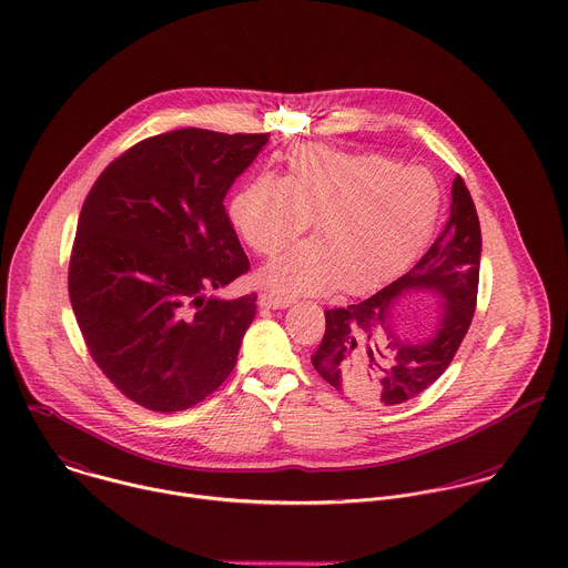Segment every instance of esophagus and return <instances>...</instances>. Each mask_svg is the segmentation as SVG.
Masks as SVG:
<instances>
[{
	"label": "esophagus",
	"mask_w": 568,
	"mask_h": 568,
	"mask_svg": "<svg viewBox=\"0 0 568 568\" xmlns=\"http://www.w3.org/2000/svg\"><path fill=\"white\" fill-rule=\"evenodd\" d=\"M258 305L265 307V310H285V307L292 305V301L285 298V296H276V294H272V292H263V294L258 296Z\"/></svg>",
	"instance_id": "esophagus-1"
}]
</instances>
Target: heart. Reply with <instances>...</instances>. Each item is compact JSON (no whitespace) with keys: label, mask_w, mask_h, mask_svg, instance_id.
Wrapping results in <instances>:
<instances>
[{"label":"heart","mask_w":568,"mask_h":568,"mask_svg":"<svg viewBox=\"0 0 568 568\" xmlns=\"http://www.w3.org/2000/svg\"><path fill=\"white\" fill-rule=\"evenodd\" d=\"M439 217V189L424 169L377 153L303 144L283 180L261 175L230 204V222L258 254H276L312 220L316 236L272 258L261 281L278 294H366L402 274Z\"/></svg>","instance_id":"1"}]
</instances>
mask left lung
Returning a JSON list of instances; mask_svg holds the SVG:
<instances>
[{
    "mask_svg": "<svg viewBox=\"0 0 568 568\" xmlns=\"http://www.w3.org/2000/svg\"><path fill=\"white\" fill-rule=\"evenodd\" d=\"M478 267L480 224L456 175L450 220L419 263L371 298L325 312L314 368L336 390L366 404L395 406L417 397L444 375L469 329ZM413 291L440 298L438 325L426 339H410L396 325L398 298Z\"/></svg>",
    "mask_w": 568,
    "mask_h": 568,
    "instance_id": "obj_1",
    "label": "left lung"
}]
</instances>
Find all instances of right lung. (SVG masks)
<instances>
[{
  "mask_svg": "<svg viewBox=\"0 0 568 568\" xmlns=\"http://www.w3.org/2000/svg\"><path fill=\"white\" fill-rule=\"evenodd\" d=\"M265 144L267 133H160L114 160L83 204L72 310L101 371L149 410L200 404L236 364L256 294L206 292L250 267L224 200Z\"/></svg>",
  "mask_w": 568,
  "mask_h": 568,
  "instance_id": "1",
  "label": "right lung"
}]
</instances>
